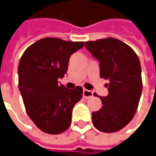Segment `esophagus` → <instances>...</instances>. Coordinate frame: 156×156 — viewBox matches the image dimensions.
<instances>
[{"label":"esophagus","mask_w":156,"mask_h":156,"mask_svg":"<svg viewBox=\"0 0 156 156\" xmlns=\"http://www.w3.org/2000/svg\"><path fill=\"white\" fill-rule=\"evenodd\" d=\"M94 95V93L90 90H87V89H83V97L86 98V99H87V98H90Z\"/></svg>","instance_id":"1"}]
</instances>
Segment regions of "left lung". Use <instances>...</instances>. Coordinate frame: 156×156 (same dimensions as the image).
I'll return each mask as SVG.
<instances>
[{
	"label": "left lung",
	"instance_id": "left-lung-1",
	"mask_svg": "<svg viewBox=\"0 0 156 156\" xmlns=\"http://www.w3.org/2000/svg\"><path fill=\"white\" fill-rule=\"evenodd\" d=\"M85 46L100 62V77L109 80L108 95L100 97L103 105L92 113L93 124L103 132L119 131L131 121L138 106L143 90L138 56L113 37L85 42Z\"/></svg>",
	"mask_w": 156,
	"mask_h": 156
}]
</instances>
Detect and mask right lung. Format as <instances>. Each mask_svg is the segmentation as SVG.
<instances>
[{"label":"right lung","mask_w":156,"mask_h":156,"mask_svg":"<svg viewBox=\"0 0 156 156\" xmlns=\"http://www.w3.org/2000/svg\"><path fill=\"white\" fill-rule=\"evenodd\" d=\"M83 42L44 37L23 53L18 68L19 89L30 119L42 131L60 134L71 124L72 110L82 98V87L58 84L68 70L71 55Z\"/></svg>","instance_id":"obj_1"}]
</instances>
